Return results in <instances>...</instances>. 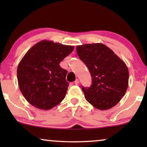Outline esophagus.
<instances>
[{"label": "esophagus", "mask_w": 147, "mask_h": 147, "mask_svg": "<svg viewBox=\"0 0 147 147\" xmlns=\"http://www.w3.org/2000/svg\"><path fill=\"white\" fill-rule=\"evenodd\" d=\"M79 83H80V82H79V80H78V79H76V81L74 82V84H75L76 85H78V84H79Z\"/></svg>", "instance_id": "esophagus-1"}]
</instances>
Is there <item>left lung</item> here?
Listing matches in <instances>:
<instances>
[{
    "label": "left lung",
    "mask_w": 147,
    "mask_h": 147,
    "mask_svg": "<svg viewBox=\"0 0 147 147\" xmlns=\"http://www.w3.org/2000/svg\"><path fill=\"white\" fill-rule=\"evenodd\" d=\"M76 50L92 76L91 86L82 87L86 100L101 110L114 107L128 88L129 73L125 63L102 43L78 45Z\"/></svg>",
    "instance_id": "obj_1"
}]
</instances>
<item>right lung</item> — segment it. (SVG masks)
Here are the masks:
<instances>
[{
	"label": "right lung",
	"instance_id": "add662e5",
	"mask_svg": "<svg viewBox=\"0 0 147 147\" xmlns=\"http://www.w3.org/2000/svg\"><path fill=\"white\" fill-rule=\"evenodd\" d=\"M74 49V46L43 40L22 58L17 67L18 84L32 106L49 110L64 99L69 86L65 79L67 71L59 63Z\"/></svg>",
	"mask_w": 147,
	"mask_h": 147
}]
</instances>
